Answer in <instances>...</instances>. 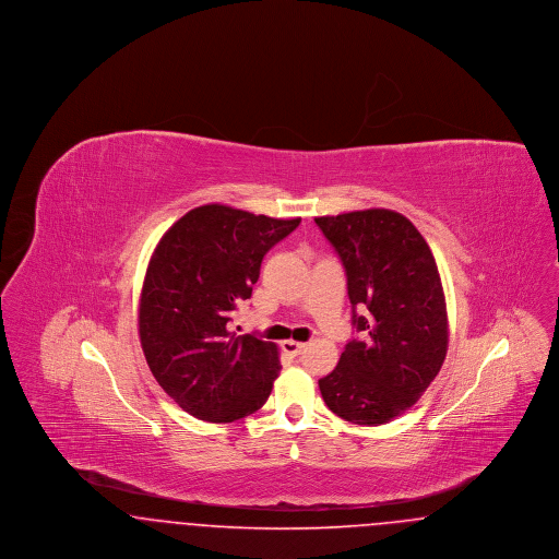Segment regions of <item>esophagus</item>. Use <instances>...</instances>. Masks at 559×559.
<instances>
[{
	"label": "esophagus",
	"mask_w": 559,
	"mask_h": 559,
	"mask_svg": "<svg viewBox=\"0 0 559 559\" xmlns=\"http://www.w3.org/2000/svg\"><path fill=\"white\" fill-rule=\"evenodd\" d=\"M304 347H306V344H301V342H293V340L283 342V352H285V354H289V356H297V354H301V352H304Z\"/></svg>",
	"instance_id": "1"
}]
</instances>
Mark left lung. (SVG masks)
Masks as SVG:
<instances>
[{
    "instance_id": "8db88e82",
    "label": "left lung",
    "mask_w": 559,
    "mask_h": 559,
    "mask_svg": "<svg viewBox=\"0 0 559 559\" xmlns=\"http://www.w3.org/2000/svg\"><path fill=\"white\" fill-rule=\"evenodd\" d=\"M314 222L346 267L354 324L365 335L347 342L337 367L319 379L320 394L349 424H390L424 396L447 358L449 317L436 260L413 222L392 210Z\"/></svg>"
}]
</instances>
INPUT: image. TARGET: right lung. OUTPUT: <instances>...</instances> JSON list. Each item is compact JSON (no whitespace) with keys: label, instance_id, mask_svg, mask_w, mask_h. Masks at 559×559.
Segmentation results:
<instances>
[{"label":"right lung","instance_id":"1","mask_svg":"<svg viewBox=\"0 0 559 559\" xmlns=\"http://www.w3.org/2000/svg\"><path fill=\"white\" fill-rule=\"evenodd\" d=\"M299 222L213 203L190 210L159 240L140 293V344L165 394L192 417L230 424L270 396L278 347L237 337L228 322L251 297L264 255Z\"/></svg>","mask_w":559,"mask_h":559}]
</instances>
